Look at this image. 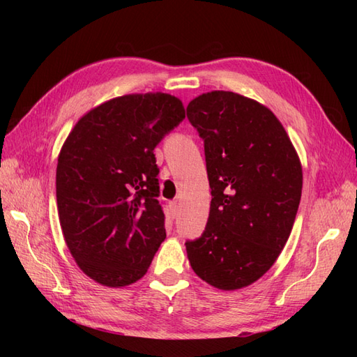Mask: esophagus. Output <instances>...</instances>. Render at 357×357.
<instances>
[{
	"mask_svg": "<svg viewBox=\"0 0 357 357\" xmlns=\"http://www.w3.org/2000/svg\"><path fill=\"white\" fill-rule=\"evenodd\" d=\"M170 211H172L173 216L178 215V201H172L170 202Z\"/></svg>",
	"mask_w": 357,
	"mask_h": 357,
	"instance_id": "esophagus-1",
	"label": "esophagus"
}]
</instances>
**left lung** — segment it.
Returning <instances> with one entry per match:
<instances>
[{
    "mask_svg": "<svg viewBox=\"0 0 357 357\" xmlns=\"http://www.w3.org/2000/svg\"><path fill=\"white\" fill-rule=\"evenodd\" d=\"M204 141L210 215L187 241L193 271L219 290H238L270 270L290 236L302 167L273 112L233 92L204 93L187 105Z\"/></svg>",
    "mask_w": 357,
    "mask_h": 357,
    "instance_id": "obj_1",
    "label": "left lung"
}]
</instances>
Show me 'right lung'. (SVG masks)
I'll return each mask as SVG.
<instances>
[{
	"label": "right lung",
	"instance_id": "obj_1",
	"mask_svg": "<svg viewBox=\"0 0 357 357\" xmlns=\"http://www.w3.org/2000/svg\"><path fill=\"white\" fill-rule=\"evenodd\" d=\"M184 118L172 95H126L86 113L67 136L56 165L59 222L96 282H136L165 239L153 150Z\"/></svg>",
	"mask_w": 357,
	"mask_h": 357
}]
</instances>
